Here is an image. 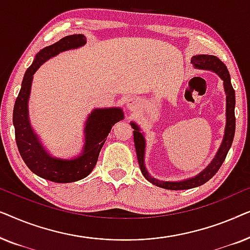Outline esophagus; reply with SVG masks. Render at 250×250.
Returning <instances> with one entry per match:
<instances>
[{"mask_svg":"<svg viewBox=\"0 0 250 250\" xmlns=\"http://www.w3.org/2000/svg\"><path fill=\"white\" fill-rule=\"evenodd\" d=\"M126 105H127L129 110H134V109L139 107V101L136 100V99H129V100L126 102Z\"/></svg>","mask_w":250,"mask_h":250,"instance_id":"1","label":"esophagus"}]
</instances>
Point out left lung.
<instances>
[{"instance_id": "left-lung-1", "label": "left lung", "mask_w": 250, "mask_h": 250, "mask_svg": "<svg viewBox=\"0 0 250 250\" xmlns=\"http://www.w3.org/2000/svg\"><path fill=\"white\" fill-rule=\"evenodd\" d=\"M191 63L198 69H205V70H211L216 73L221 80L223 81L224 91L227 94V124H225V131H224V138L222 141V145L218 149L216 156L211 160V163L205 168L203 172L198 174V175L190 177L188 180L179 181V182H168V181H160L158 179H155L148 173L145 165V151H146V140L143 136V133H141V129L135 124L134 122L131 123L133 131V136H134V145L136 150V156H138V162L140 165V169L149 182H151L155 186L163 188V189L168 190H187L192 189V188L203 186L207 181H209L220 167L223 164L225 157H227L229 150L231 148L232 141L234 138L235 132V117H234V107H235V93L233 87L231 84V78L229 70L225 64L215 56H208V54H198V56H193L191 59Z\"/></svg>"}]
</instances>
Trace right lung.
I'll list each match as a JSON object with an SVG mask.
<instances>
[{
	"label": "right lung",
	"instance_id": "right-lung-1",
	"mask_svg": "<svg viewBox=\"0 0 250 250\" xmlns=\"http://www.w3.org/2000/svg\"><path fill=\"white\" fill-rule=\"evenodd\" d=\"M85 43L86 37L82 34H75L41 50L26 70L13 108V126L20 156L33 173L56 183L75 182L86 177L97 165L99 153L112 126L124 119V112L121 108H99L92 110L85 123L83 151L74 159H60L51 156L34 132L28 116V99L34 74L46 60L63 51L83 46Z\"/></svg>",
	"mask_w": 250,
	"mask_h": 250
}]
</instances>
